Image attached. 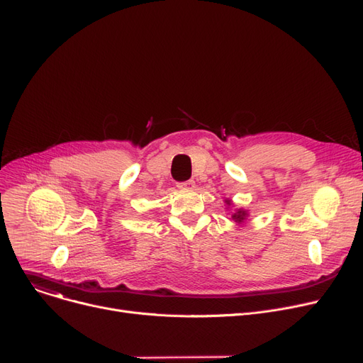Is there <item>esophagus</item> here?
Listing matches in <instances>:
<instances>
[{
  "instance_id": "obj_1",
  "label": "esophagus",
  "mask_w": 363,
  "mask_h": 363,
  "mask_svg": "<svg viewBox=\"0 0 363 363\" xmlns=\"http://www.w3.org/2000/svg\"><path fill=\"white\" fill-rule=\"evenodd\" d=\"M178 186L181 190H191L194 189V181H184V182H178Z\"/></svg>"
}]
</instances>
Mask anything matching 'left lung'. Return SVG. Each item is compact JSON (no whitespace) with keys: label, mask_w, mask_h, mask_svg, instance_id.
Masks as SVG:
<instances>
[{"label":"left lung","mask_w":363,"mask_h":363,"mask_svg":"<svg viewBox=\"0 0 363 363\" xmlns=\"http://www.w3.org/2000/svg\"><path fill=\"white\" fill-rule=\"evenodd\" d=\"M245 217H247V212H245V211H238L232 218H233L235 221L240 223V221H244V220H245Z\"/></svg>","instance_id":"1"}]
</instances>
